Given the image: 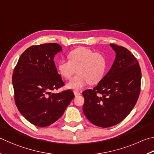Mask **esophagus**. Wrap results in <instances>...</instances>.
Segmentation results:
<instances>
[{"instance_id":"1","label":"esophagus","mask_w":154,"mask_h":154,"mask_svg":"<svg viewBox=\"0 0 154 154\" xmlns=\"http://www.w3.org/2000/svg\"><path fill=\"white\" fill-rule=\"evenodd\" d=\"M74 94L75 96H79L81 95V93L80 92H78V91H74Z\"/></svg>"}]
</instances>
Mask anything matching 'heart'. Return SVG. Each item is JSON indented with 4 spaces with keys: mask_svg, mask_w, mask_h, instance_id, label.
Masks as SVG:
<instances>
[{
    "mask_svg": "<svg viewBox=\"0 0 154 154\" xmlns=\"http://www.w3.org/2000/svg\"><path fill=\"white\" fill-rule=\"evenodd\" d=\"M69 60L58 63V71L66 79H70L77 69L78 75L68 83L67 88L79 91L89 83L96 84L106 73L107 62L104 55L86 47H79L68 54Z\"/></svg>",
    "mask_w": 154,
    "mask_h": 154,
    "instance_id": "b5f03b06",
    "label": "heart"
}]
</instances>
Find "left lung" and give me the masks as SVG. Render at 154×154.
<instances>
[{"label":"left lung","mask_w":154,"mask_h":154,"mask_svg":"<svg viewBox=\"0 0 154 154\" xmlns=\"http://www.w3.org/2000/svg\"><path fill=\"white\" fill-rule=\"evenodd\" d=\"M116 59L107 74L92 89L83 91V111L92 124L108 128L128 116L139 98L141 71L137 59L123 46L110 44Z\"/></svg>","instance_id":"obj_1"}]
</instances>
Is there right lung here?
Here are the masks:
<instances>
[{
    "mask_svg": "<svg viewBox=\"0 0 154 154\" xmlns=\"http://www.w3.org/2000/svg\"><path fill=\"white\" fill-rule=\"evenodd\" d=\"M61 50L56 43L30 46L22 53L13 70L17 107L27 121L39 127L57 121L75 97L70 89L50 92L65 85L54 62V56Z\"/></svg>",
    "mask_w": 154,
    "mask_h": 154,
    "instance_id": "add662e5",
    "label": "right lung"
}]
</instances>
